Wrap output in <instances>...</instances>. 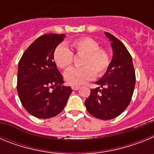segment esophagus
Masks as SVG:
<instances>
[{"label": "esophagus", "mask_w": 154, "mask_h": 154, "mask_svg": "<svg viewBox=\"0 0 154 154\" xmlns=\"http://www.w3.org/2000/svg\"><path fill=\"white\" fill-rule=\"evenodd\" d=\"M79 88H80V86H78V85H72V90H78Z\"/></svg>", "instance_id": "obj_1"}]
</instances>
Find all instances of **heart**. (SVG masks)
<instances>
[{
  "instance_id": "1",
  "label": "heart",
  "mask_w": 154,
  "mask_h": 154,
  "mask_svg": "<svg viewBox=\"0 0 154 154\" xmlns=\"http://www.w3.org/2000/svg\"><path fill=\"white\" fill-rule=\"evenodd\" d=\"M71 48L76 55H84L81 62L82 68H72L64 75L69 85H80L90 81L96 75L101 77L109 68L111 58L109 51L100 48L96 40L89 37H81L71 41ZM55 64L62 69H67L73 62V54L64 45L55 48L53 53Z\"/></svg>"
}]
</instances>
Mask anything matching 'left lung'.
I'll return each mask as SVG.
<instances>
[{"mask_svg": "<svg viewBox=\"0 0 154 154\" xmlns=\"http://www.w3.org/2000/svg\"><path fill=\"white\" fill-rule=\"evenodd\" d=\"M111 41L113 56L106 74L96 82L85 102L87 111L94 117L112 119L120 115L131 101L136 75L131 55L115 36L105 32Z\"/></svg>", "mask_w": 154, "mask_h": 154, "instance_id": "left-lung-1", "label": "left lung"}]
</instances>
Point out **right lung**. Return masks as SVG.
Listing matches in <instances>:
<instances>
[{
	"label": "right lung",
	"instance_id": "1",
	"mask_svg": "<svg viewBox=\"0 0 154 154\" xmlns=\"http://www.w3.org/2000/svg\"><path fill=\"white\" fill-rule=\"evenodd\" d=\"M63 34H45L25 50L18 63L17 90L24 108L40 119L54 117L63 110L72 89L63 86L53 53Z\"/></svg>",
	"mask_w": 154,
	"mask_h": 154
}]
</instances>
